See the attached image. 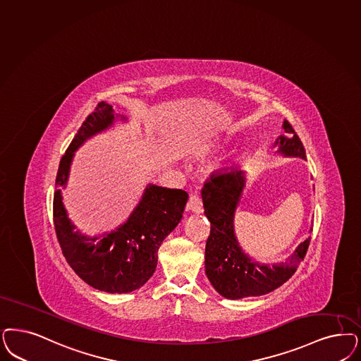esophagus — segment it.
I'll list each match as a JSON object with an SVG mask.
<instances>
[{"instance_id": "34e87169", "label": "esophagus", "mask_w": 361, "mask_h": 361, "mask_svg": "<svg viewBox=\"0 0 361 361\" xmlns=\"http://www.w3.org/2000/svg\"><path fill=\"white\" fill-rule=\"evenodd\" d=\"M188 209L193 213H201L202 212V200L197 193H192L188 200Z\"/></svg>"}]
</instances>
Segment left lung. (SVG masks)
I'll return each instance as SVG.
<instances>
[{
  "label": "left lung",
  "instance_id": "obj_1",
  "mask_svg": "<svg viewBox=\"0 0 361 361\" xmlns=\"http://www.w3.org/2000/svg\"><path fill=\"white\" fill-rule=\"evenodd\" d=\"M283 128L286 136L276 140L277 153L305 160L304 145L292 125L286 120ZM245 183L243 169L229 168L212 174L201 189L204 213L211 221V235L205 245V274L213 288L231 300L262 296L283 286L296 272L311 243L308 237L288 260L272 267L253 262L241 249L235 235V213Z\"/></svg>",
  "mask_w": 361,
  "mask_h": 361
}]
</instances>
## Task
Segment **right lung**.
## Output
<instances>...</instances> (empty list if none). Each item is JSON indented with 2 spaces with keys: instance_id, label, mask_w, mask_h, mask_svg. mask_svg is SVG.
I'll return each instance as SVG.
<instances>
[{
  "instance_id": "1",
  "label": "right lung",
  "mask_w": 361,
  "mask_h": 361,
  "mask_svg": "<svg viewBox=\"0 0 361 361\" xmlns=\"http://www.w3.org/2000/svg\"><path fill=\"white\" fill-rule=\"evenodd\" d=\"M112 105L101 101L82 123L60 161L53 197V221L63 256L87 284L108 293H128L144 286L157 267V252L183 219L188 193L149 184L124 224L89 237L75 231L63 208L61 188L69 177L75 150L114 123ZM121 120H126L121 117Z\"/></svg>"
}]
</instances>
